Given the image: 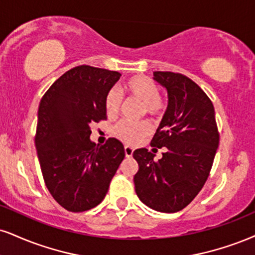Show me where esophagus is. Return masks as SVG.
I'll list each match as a JSON object with an SVG mask.
<instances>
[{
	"label": "esophagus",
	"mask_w": 255,
	"mask_h": 255,
	"mask_svg": "<svg viewBox=\"0 0 255 255\" xmlns=\"http://www.w3.org/2000/svg\"><path fill=\"white\" fill-rule=\"evenodd\" d=\"M133 152H134L133 147H130V146H125V154H126V157L130 158L131 155H133Z\"/></svg>",
	"instance_id": "34e87169"
}]
</instances>
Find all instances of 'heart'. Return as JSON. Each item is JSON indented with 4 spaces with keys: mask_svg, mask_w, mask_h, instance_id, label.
<instances>
[{
    "mask_svg": "<svg viewBox=\"0 0 255 255\" xmlns=\"http://www.w3.org/2000/svg\"><path fill=\"white\" fill-rule=\"evenodd\" d=\"M124 91L128 96L135 98L142 103L143 112L146 114L157 116L164 110V102L159 96L158 85L146 76H134L124 83ZM121 107V97L116 90H110L104 98V108L109 118H113L119 113ZM152 128L148 122H130L120 121L114 127L115 136L124 142L135 143L137 141L148 135Z\"/></svg>",
    "mask_w": 255,
    "mask_h": 255,
    "instance_id": "b5f03b06",
    "label": "heart"
}]
</instances>
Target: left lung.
<instances>
[{"label": "left lung", "instance_id": "8db88e82", "mask_svg": "<svg viewBox=\"0 0 255 255\" xmlns=\"http://www.w3.org/2000/svg\"><path fill=\"white\" fill-rule=\"evenodd\" d=\"M154 81L167 90L168 104L151 146L166 147L162 158L135 149L139 164L135 192L143 204L161 213L184 209L209 177L220 142L215 109L207 94L182 73L155 71Z\"/></svg>", "mask_w": 255, "mask_h": 255}]
</instances>
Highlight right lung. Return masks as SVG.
Masks as SVG:
<instances>
[{
	"label": "right lung",
	"instance_id": "1",
	"mask_svg": "<svg viewBox=\"0 0 255 255\" xmlns=\"http://www.w3.org/2000/svg\"><path fill=\"white\" fill-rule=\"evenodd\" d=\"M121 73L89 65L64 73L40 101L35 147L48 191L64 209L82 213L103 201L125 158L122 142L90 140V126L107 119L104 98Z\"/></svg>",
	"mask_w": 255,
	"mask_h": 255
}]
</instances>
